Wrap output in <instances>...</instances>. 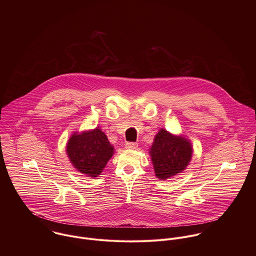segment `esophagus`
Returning <instances> with one entry per match:
<instances>
[{"label":"esophagus","instance_id":"esophagus-1","mask_svg":"<svg viewBox=\"0 0 256 256\" xmlns=\"http://www.w3.org/2000/svg\"><path fill=\"white\" fill-rule=\"evenodd\" d=\"M126 148H129V150H136L138 148V144L137 143H133V142H129V143H126Z\"/></svg>","mask_w":256,"mask_h":256}]
</instances>
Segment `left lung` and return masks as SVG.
I'll return each instance as SVG.
<instances>
[{
	"mask_svg": "<svg viewBox=\"0 0 256 256\" xmlns=\"http://www.w3.org/2000/svg\"><path fill=\"white\" fill-rule=\"evenodd\" d=\"M154 176L160 180L172 178L182 172L189 164L193 146L183 135H174L162 128L148 150Z\"/></svg>",
	"mask_w": 256,
	"mask_h": 256,
	"instance_id": "left-lung-1",
	"label": "left lung"
}]
</instances>
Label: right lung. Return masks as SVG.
I'll use <instances>...</instances> for the list:
<instances>
[{"instance_id":"1","label":"right lung","mask_w":256,"mask_h":256,"mask_svg":"<svg viewBox=\"0 0 256 256\" xmlns=\"http://www.w3.org/2000/svg\"><path fill=\"white\" fill-rule=\"evenodd\" d=\"M70 162L80 174L98 178L114 154V146L100 127L74 132L66 146Z\"/></svg>"}]
</instances>
